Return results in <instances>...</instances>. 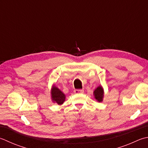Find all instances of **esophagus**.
<instances>
[{"label":"esophagus","instance_id":"34e87169","mask_svg":"<svg viewBox=\"0 0 148 148\" xmlns=\"http://www.w3.org/2000/svg\"><path fill=\"white\" fill-rule=\"evenodd\" d=\"M84 90L82 89H76L74 90V93L75 94H82L83 93Z\"/></svg>","mask_w":148,"mask_h":148}]
</instances>
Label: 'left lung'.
Returning <instances> with one entry per match:
<instances>
[{"label":"left lung","mask_w":148,"mask_h":148,"mask_svg":"<svg viewBox=\"0 0 148 148\" xmlns=\"http://www.w3.org/2000/svg\"><path fill=\"white\" fill-rule=\"evenodd\" d=\"M94 95L95 99L98 102H102L104 97V90L102 86L100 85L95 89V90L94 91Z\"/></svg>","instance_id":"1"}]
</instances>
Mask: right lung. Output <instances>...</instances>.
Here are the masks:
<instances>
[{
	"label": "right lung",
	"instance_id": "obj_1",
	"mask_svg": "<svg viewBox=\"0 0 148 148\" xmlns=\"http://www.w3.org/2000/svg\"><path fill=\"white\" fill-rule=\"evenodd\" d=\"M51 98L54 103H56L58 105H60L65 101V95L58 88L53 85L51 89Z\"/></svg>",
	"mask_w": 148,
	"mask_h": 148
}]
</instances>
